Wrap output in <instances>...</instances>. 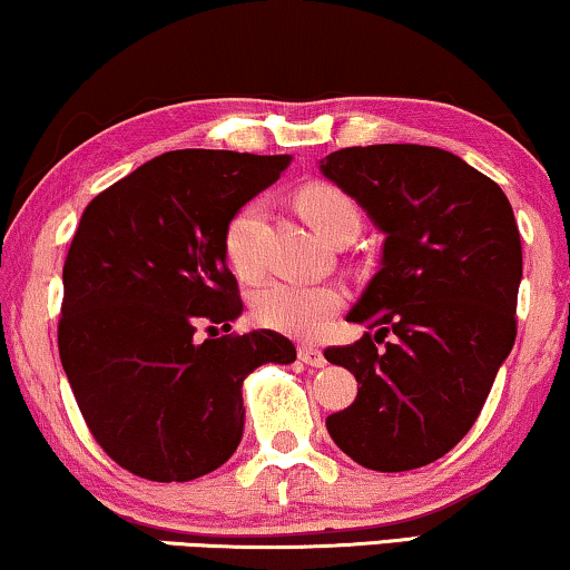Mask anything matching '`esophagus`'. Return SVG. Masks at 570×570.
Instances as JSON below:
<instances>
[{"instance_id": "1", "label": "esophagus", "mask_w": 570, "mask_h": 570, "mask_svg": "<svg viewBox=\"0 0 570 570\" xmlns=\"http://www.w3.org/2000/svg\"><path fill=\"white\" fill-rule=\"evenodd\" d=\"M296 356H299V362H304L307 366H325V354L320 351L317 346H309V343H302L299 348H296Z\"/></svg>"}]
</instances>
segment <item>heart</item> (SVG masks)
<instances>
[{"label": "heart", "mask_w": 570, "mask_h": 570, "mask_svg": "<svg viewBox=\"0 0 570 570\" xmlns=\"http://www.w3.org/2000/svg\"><path fill=\"white\" fill-rule=\"evenodd\" d=\"M302 214L325 239H333L348 224L358 227V212L343 190L333 186H307L296 196ZM261 229L263 204L247 202L239 206L224 227V258L237 276L253 278L261 271ZM343 307V292L333 284H302L274 282L255 294L253 315L271 331L312 338L327 325L335 312Z\"/></svg>", "instance_id": "1"}]
</instances>
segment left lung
<instances>
[{
	"mask_svg": "<svg viewBox=\"0 0 570 570\" xmlns=\"http://www.w3.org/2000/svg\"><path fill=\"white\" fill-rule=\"evenodd\" d=\"M320 170L384 235L382 268L348 312L374 338L325 351L362 384L346 411L327 415V434L368 470L423 468L472 429L514 346V212L488 175L421 144L338 149Z\"/></svg>",
	"mask_w": 570,
	"mask_h": 570,
	"instance_id": "obj_1",
	"label": "left lung"
}]
</instances>
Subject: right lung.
I'll return each mask as SVG.
<instances>
[{
	"instance_id": "1",
	"label": "right lung",
	"mask_w": 570,
	"mask_h": 570,
	"mask_svg": "<svg viewBox=\"0 0 570 570\" xmlns=\"http://www.w3.org/2000/svg\"><path fill=\"white\" fill-rule=\"evenodd\" d=\"M288 155L178 149L87 204L63 261L59 356L82 419L110 460L186 483L235 454L245 376L292 364L274 331L229 333L243 312L224 227L282 175ZM198 324L227 336L195 338Z\"/></svg>"
}]
</instances>
